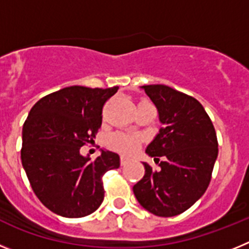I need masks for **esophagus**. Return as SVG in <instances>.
<instances>
[{"mask_svg":"<svg viewBox=\"0 0 249 249\" xmlns=\"http://www.w3.org/2000/svg\"><path fill=\"white\" fill-rule=\"evenodd\" d=\"M129 162V158L126 156H121V166H126Z\"/></svg>","mask_w":249,"mask_h":249,"instance_id":"1","label":"esophagus"}]
</instances>
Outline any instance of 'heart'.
I'll return each instance as SVG.
<instances>
[{"label": "heart", "instance_id": "b5f03b06", "mask_svg": "<svg viewBox=\"0 0 249 249\" xmlns=\"http://www.w3.org/2000/svg\"><path fill=\"white\" fill-rule=\"evenodd\" d=\"M142 143V137L135 133H127V132H117L113 133L108 138V146L114 151L124 153V155H132L140 148Z\"/></svg>", "mask_w": 249, "mask_h": 249}]
</instances>
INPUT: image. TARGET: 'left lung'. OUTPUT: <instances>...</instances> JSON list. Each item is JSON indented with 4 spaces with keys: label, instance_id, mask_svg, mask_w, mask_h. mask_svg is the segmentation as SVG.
Returning a JSON list of instances; mask_svg holds the SVG:
<instances>
[{
    "label": "left lung",
    "instance_id": "obj_1",
    "mask_svg": "<svg viewBox=\"0 0 249 249\" xmlns=\"http://www.w3.org/2000/svg\"><path fill=\"white\" fill-rule=\"evenodd\" d=\"M163 127L147 147L157 169L143 163L144 176L133 193L158 217L181 214L201 198L212 178L218 141L210 116L192 96L164 85L142 86Z\"/></svg>",
    "mask_w": 249,
    "mask_h": 249
}]
</instances>
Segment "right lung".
Masks as SVG:
<instances>
[{
  "instance_id": "add662e5",
  "label": "right lung",
  "mask_w": 249,
  "mask_h": 249,
  "mask_svg": "<svg viewBox=\"0 0 249 249\" xmlns=\"http://www.w3.org/2000/svg\"><path fill=\"white\" fill-rule=\"evenodd\" d=\"M117 89L71 86L42 97L28 113L22 129V166L37 198L56 214L81 218L103 202L102 177L120 167V156L102 151L91 160L80 149L93 142L103 106Z\"/></svg>"
}]
</instances>
